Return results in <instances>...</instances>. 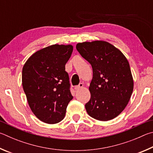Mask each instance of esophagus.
Here are the masks:
<instances>
[{"mask_svg": "<svg viewBox=\"0 0 153 153\" xmlns=\"http://www.w3.org/2000/svg\"><path fill=\"white\" fill-rule=\"evenodd\" d=\"M83 87V84L82 83H80L79 85H77V86H76L74 87V89L76 91H79L81 89H82V88Z\"/></svg>", "mask_w": 153, "mask_h": 153, "instance_id": "34e87169", "label": "esophagus"}]
</instances>
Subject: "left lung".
<instances>
[{
	"instance_id": "1",
	"label": "left lung",
	"mask_w": 153,
	"mask_h": 153,
	"mask_svg": "<svg viewBox=\"0 0 153 153\" xmlns=\"http://www.w3.org/2000/svg\"><path fill=\"white\" fill-rule=\"evenodd\" d=\"M76 48L91 64V99L87 114L100 121H108L122 113L130 101L134 81L129 62L119 49L101 40L79 43Z\"/></svg>"
}]
</instances>
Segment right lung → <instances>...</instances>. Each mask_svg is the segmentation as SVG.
<instances>
[{
  "label": "right lung",
  "instance_id": "right-lung-1",
  "mask_svg": "<svg viewBox=\"0 0 153 153\" xmlns=\"http://www.w3.org/2000/svg\"><path fill=\"white\" fill-rule=\"evenodd\" d=\"M72 50L71 44L50 45L33 53L23 67L22 85L29 105L43 122L62 121L73 98L65 71Z\"/></svg>",
  "mask_w": 153,
  "mask_h": 153
}]
</instances>
